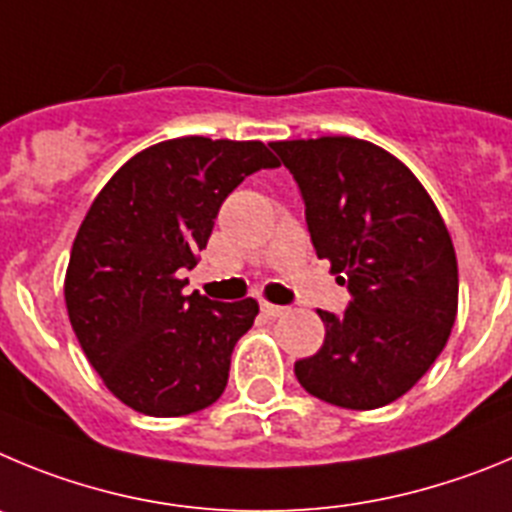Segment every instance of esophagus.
<instances>
[{
	"mask_svg": "<svg viewBox=\"0 0 512 512\" xmlns=\"http://www.w3.org/2000/svg\"><path fill=\"white\" fill-rule=\"evenodd\" d=\"M262 313H265V316H270V319H275V316H283L285 311H288V308L285 306H275V303H262Z\"/></svg>",
	"mask_w": 512,
	"mask_h": 512,
	"instance_id": "obj_1",
	"label": "esophagus"
}]
</instances>
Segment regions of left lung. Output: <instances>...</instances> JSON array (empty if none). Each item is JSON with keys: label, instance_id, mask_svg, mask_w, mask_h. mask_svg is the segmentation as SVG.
I'll use <instances>...</instances> for the list:
<instances>
[{"label": "left lung", "instance_id": "left-lung-1", "mask_svg": "<svg viewBox=\"0 0 512 512\" xmlns=\"http://www.w3.org/2000/svg\"><path fill=\"white\" fill-rule=\"evenodd\" d=\"M306 201L311 242L352 303L319 311L324 347L298 359L306 393L339 408L393 403L444 352L459 306L451 234L411 168L357 137L270 142Z\"/></svg>", "mask_w": 512, "mask_h": 512}]
</instances>
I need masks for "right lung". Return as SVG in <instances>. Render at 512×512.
I'll return each mask as SVG.
<instances>
[{
	"mask_svg": "<svg viewBox=\"0 0 512 512\" xmlns=\"http://www.w3.org/2000/svg\"><path fill=\"white\" fill-rule=\"evenodd\" d=\"M260 140L176 137L132 155L101 188L71 247L68 319L109 393L132 411L178 418L222 398L255 298L183 296L219 206L260 168Z\"/></svg>",
	"mask_w": 512,
	"mask_h": 512,
	"instance_id": "right-lung-1",
	"label": "right lung"
}]
</instances>
